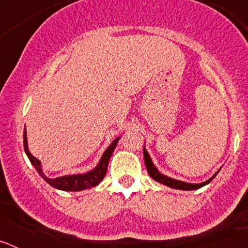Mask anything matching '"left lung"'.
Returning a JSON list of instances; mask_svg holds the SVG:
<instances>
[{
	"mask_svg": "<svg viewBox=\"0 0 248 248\" xmlns=\"http://www.w3.org/2000/svg\"><path fill=\"white\" fill-rule=\"evenodd\" d=\"M144 161H145V166H146V170H148L149 175H150V176L153 177L155 181H157V183H160V184H163V185L169 186V187H172V189H177V190H198V189H200V187H202V186L207 185V184H209L210 181H211L218 172V171L216 172V174H215L211 179L206 180L205 183L189 184V183H184V181H180V180H175V179H171V177L165 176L164 174H161V172H160L159 170L156 169V166H154L153 161H151V157H150V155L148 154V151H146L145 146H144Z\"/></svg>",
	"mask_w": 248,
	"mask_h": 248,
	"instance_id": "1",
	"label": "left lung"
}]
</instances>
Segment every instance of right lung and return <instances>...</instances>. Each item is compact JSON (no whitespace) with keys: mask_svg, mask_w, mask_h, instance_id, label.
<instances>
[{"mask_svg":"<svg viewBox=\"0 0 248 248\" xmlns=\"http://www.w3.org/2000/svg\"><path fill=\"white\" fill-rule=\"evenodd\" d=\"M120 138H117L114 140L113 143L108 146V149L104 151V154L100 157V161L98 163V165L91 170V171L85 172V174H77V175H64V176H59L56 179H49L45 175L42 170V166H41V161H39L37 157H34L33 155L31 154L30 150H28L27 145V133H26V126H25V133H23V146H25V151L27 154L28 159H30L31 164L36 168L37 172L41 175V177L45 179V181H47L50 186H53L58 190H63V191H82L85 189H91L97 186L100 181L104 179L105 174H107V169H108V163L110 160L111 154H113L114 149L117 146L118 140Z\"/></svg>","mask_w":248,"mask_h":248,"instance_id":"1","label":"right lung"}]
</instances>
